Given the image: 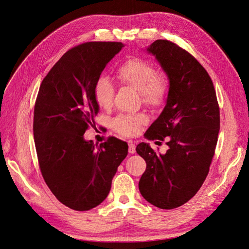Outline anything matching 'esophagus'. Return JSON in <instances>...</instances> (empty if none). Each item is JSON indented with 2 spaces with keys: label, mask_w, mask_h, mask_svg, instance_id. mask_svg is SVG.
<instances>
[{
  "label": "esophagus",
  "mask_w": 249,
  "mask_h": 249,
  "mask_svg": "<svg viewBox=\"0 0 249 249\" xmlns=\"http://www.w3.org/2000/svg\"><path fill=\"white\" fill-rule=\"evenodd\" d=\"M129 153L130 154H135L136 153V146H135V144L133 142H129Z\"/></svg>",
  "instance_id": "1"
}]
</instances>
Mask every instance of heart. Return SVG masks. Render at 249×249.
Masks as SVG:
<instances>
[{"mask_svg": "<svg viewBox=\"0 0 249 249\" xmlns=\"http://www.w3.org/2000/svg\"><path fill=\"white\" fill-rule=\"evenodd\" d=\"M120 84L129 86L138 91L142 102L149 107H159L166 100L168 86L163 76L156 74L155 67L144 60L134 58L127 60L116 71ZM94 99L101 108H109L114 96V87L108 78L102 77L94 85ZM146 123L143 114L118 115L113 119L114 130L124 136H134L140 126Z\"/></svg>", "mask_w": 249, "mask_h": 249, "instance_id": "heart-1", "label": "heart"}]
</instances>
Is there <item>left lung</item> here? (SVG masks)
I'll use <instances>...</instances> for the list:
<instances>
[{
	"label": "left lung",
	"instance_id": "obj_1",
	"mask_svg": "<svg viewBox=\"0 0 249 249\" xmlns=\"http://www.w3.org/2000/svg\"><path fill=\"white\" fill-rule=\"evenodd\" d=\"M169 81L165 107L145 138L164 140L165 154L141 142L136 152L146 162L139 191L153 206L170 210L184 205L208 176L220 127L219 107L209 73L187 51L158 39L146 48Z\"/></svg>",
	"mask_w": 249,
	"mask_h": 249
}]
</instances>
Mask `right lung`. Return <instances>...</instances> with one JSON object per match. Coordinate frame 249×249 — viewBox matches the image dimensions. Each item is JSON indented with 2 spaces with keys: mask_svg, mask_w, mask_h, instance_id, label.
Wrapping results in <instances>:
<instances>
[{
  "mask_svg": "<svg viewBox=\"0 0 249 249\" xmlns=\"http://www.w3.org/2000/svg\"><path fill=\"white\" fill-rule=\"evenodd\" d=\"M123 42L92 41L70 50L43 79L34 108L33 134L39 167L63 205L88 211L102 203L127 155L115 137L97 145L84 134L100 111L94 85Z\"/></svg>",
  "mask_w": 249,
  "mask_h": 249,
  "instance_id": "1",
  "label": "right lung"
}]
</instances>
